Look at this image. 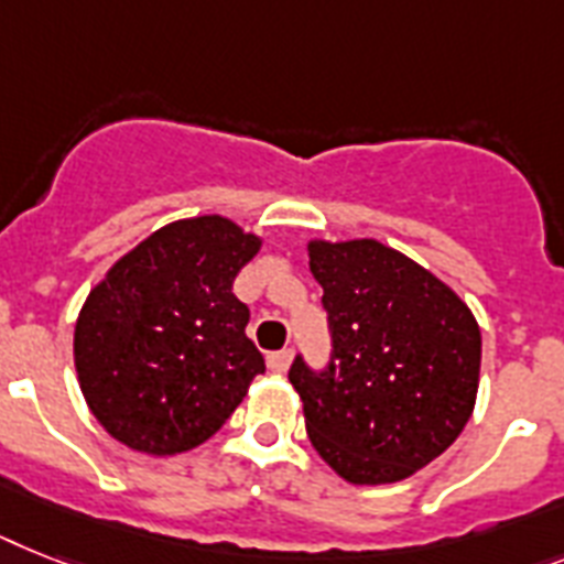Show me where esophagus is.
<instances>
[{
  "label": "esophagus",
  "mask_w": 564,
  "mask_h": 564,
  "mask_svg": "<svg viewBox=\"0 0 564 564\" xmlns=\"http://www.w3.org/2000/svg\"><path fill=\"white\" fill-rule=\"evenodd\" d=\"M291 360H293V351L291 348H282V351H273L268 355V369L276 371V375H285L291 369Z\"/></svg>",
  "instance_id": "obj_1"
}]
</instances>
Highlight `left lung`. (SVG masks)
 I'll return each mask as SVG.
<instances>
[{
	"label": "left lung",
	"mask_w": 564,
	"mask_h": 564,
	"mask_svg": "<svg viewBox=\"0 0 564 564\" xmlns=\"http://www.w3.org/2000/svg\"><path fill=\"white\" fill-rule=\"evenodd\" d=\"M334 355L288 380L316 455L348 484H394L438 458L473 417L481 328L432 271L377 239H308Z\"/></svg>",
	"instance_id": "left-lung-1"
}]
</instances>
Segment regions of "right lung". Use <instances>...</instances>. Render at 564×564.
<instances>
[{
  "label": "right lung",
  "mask_w": 564,
  "mask_h": 564,
  "mask_svg": "<svg viewBox=\"0 0 564 564\" xmlns=\"http://www.w3.org/2000/svg\"><path fill=\"white\" fill-rule=\"evenodd\" d=\"M262 236L232 218L158 227L88 291L74 325V369L91 415L134 453L178 455L213 438L256 375L250 311L232 279Z\"/></svg>",
  "instance_id": "add662e5"
}]
</instances>
